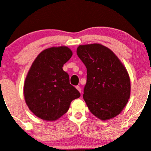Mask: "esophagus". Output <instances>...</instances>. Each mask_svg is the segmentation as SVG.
Listing matches in <instances>:
<instances>
[{
    "label": "esophagus",
    "instance_id": "obj_1",
    "mask_svg": "<svg viewBox=\"0 0 151 151\" xmlns=\"http://www.w3.org/2000/svg\"><path fill=\"white\" fill-rule=\"evenodd\" d=\"M76 88H77V89L78 90V91H79V92H80V93H81V87H80V86H76Z\"/></svg>",
    "mask_w": 151,
    "mask_h": 151
}]
</instances>
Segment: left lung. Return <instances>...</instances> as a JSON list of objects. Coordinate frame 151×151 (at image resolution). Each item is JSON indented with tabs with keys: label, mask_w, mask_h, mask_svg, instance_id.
<instances>
[{
	"label": "left lung",
	"mask_w": 151,
	"mask_h": 151,
	"mask_svg": "<svg viewBox=\"0 0 151 151\" xmlns=\"http://www.w3.org/2000/svg\"><path fill=\"white\" fill-rule=\"evenodd\" d=\"M77 53L86 68L83 98L90 111L101 120L118 115L130 95L125 67L113 51L100 44L80 45Z\"/></svg>",
	"instance_id": "obj_1"
}]
</instances>
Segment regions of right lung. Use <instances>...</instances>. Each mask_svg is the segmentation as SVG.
Masks as SVG:
<instances>
[{"label": "right lung", "instance_id": "right-lung-1", "mask_svg": "<svg viewBox=\"0 0 151 151\" xmlns=\"http://www.w3.org/2000/svg\"><path fill=\"white\" fill-rule=\"evenodd\" d=\"M72 56L68 47H51L42 51L32 64L25 80L24 98L29 109L40 118L58 119L81 95L63 70Z\"/></svg>", "mask_w": 151, "mask_h": 151}]
</instances>
